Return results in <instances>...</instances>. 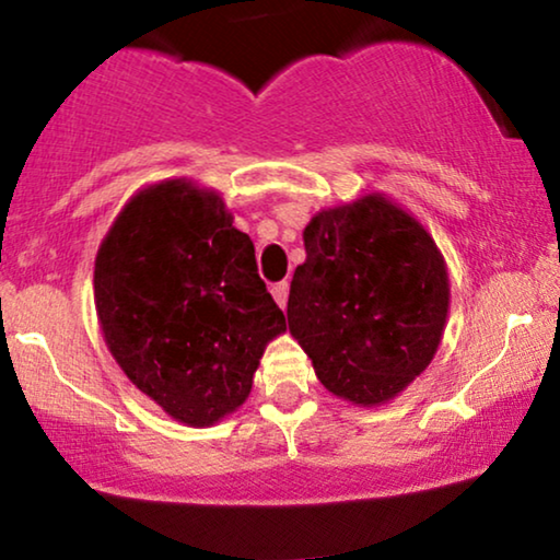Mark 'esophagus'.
I'll use <instances>...</instances> for the list:
<instances>
[{
    "label": "esophagus",
    "mask_w": 560,
    "mask_h": 560,
    "mask_svg": "<svg viewBox=\"0 0 560 560\" xmlns=\"http://www.w3.org/2000/svg\"><path fill=\"white\" fill-rule=\"evenodd\" d=\"M270 293L275 298V303H278L280 308H285V305H288V293H290V282L288 280L275 282V285L270 288Z\"/></svg>",
    "instance_id": "34e87169"
}]
</instances>
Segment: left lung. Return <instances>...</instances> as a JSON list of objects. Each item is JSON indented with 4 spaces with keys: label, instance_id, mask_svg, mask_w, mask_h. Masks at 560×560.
Masks as SVG:
<instances>
[{
    "label": "left lung",
    "instance_id": "1",
    "mask_svg": "<svg viewBox=\"0 0 560 560\" xmlns=\"http://www.w3.org/2000/svg\"><path fill=\"white\" fill-rule=\"evenodd\" d=\"M288 326L343 400L382 405L431 364L448 316V272L423 224L382 194L318 211L303 232Z\"/></svg>",
    "mask_w": 560,
    "mask_h": 560
}]
</instances>
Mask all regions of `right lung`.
Returning <instances> with one entry per match:
<instances>
[{
	"label": "right lung",
	"instance_id": "1",
	"mask_svg": "<svg viewBox=\"0 0 560 560\" xmlns=\"http://www.w3.org/2000/svg\"><path fill=\"white\" fill-rule=\"evenodd\" d=\"M217 190L163 180L104 236L94 301L104 341L132 385L186 425H213L249 397L285 316L257 275L255 244Z\"/></svg>",
	"mask_w": 560,
	"mask_h": 560
}]
</instances>
